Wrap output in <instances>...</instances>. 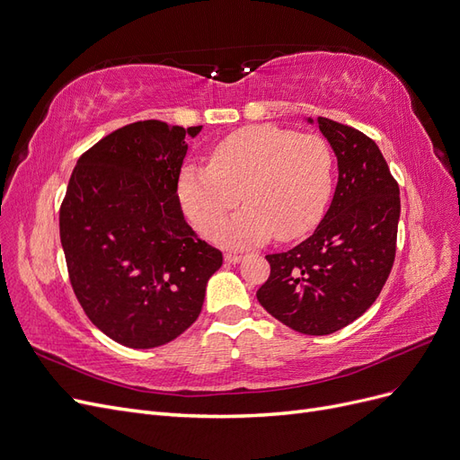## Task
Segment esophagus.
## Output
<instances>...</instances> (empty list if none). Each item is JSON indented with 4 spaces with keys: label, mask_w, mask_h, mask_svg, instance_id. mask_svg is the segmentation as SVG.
<instances>
[{
    "label": "esophagus",
    "mask_w": 460,
    "mask_h": 460,
    "mask_svg": "<svg viewBox=\"0 0 460 460\" xmlns=\"http://www.w3.org/2000/svg\"><path fill=\"white\" fill-rule=\"evenodd\" d=\"M243 260V253H239V252H227L226 253V261H229V263H239Z\"/></svg>",
    "instance_id": "1"
}]
</instances>
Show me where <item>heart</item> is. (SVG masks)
<instances>
[{
    "label": "heart",
    "mask_w": 460,
    "mask_h": 460,
    "mask_svg": "<svg viewBox=\"0 0 460 460\" xmlns=\"http://www.w3.org/2000/svg\"><path fill=\"white\" fill-rule=\"evenodd\" d=\"M333 178L335 157L324 138L250 125L221 138L208 164L181 166L176 193L202 234H210L241 194L247 207L212 236L227 246H248L273 234L294 241L309 233L326 212Z\"/></svg>",
    "instance_id": "b5f03b06"
}]
</instances>
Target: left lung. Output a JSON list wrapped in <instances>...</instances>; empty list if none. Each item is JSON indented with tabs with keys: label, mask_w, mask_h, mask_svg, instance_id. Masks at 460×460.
Listing matches in <instances>:
<instances>
[{
	"label": "left lung",
	"mask_w": 460,
	"mask_h": 460,
	"mask_svg": "<svg viewBox=\"0 0 460 460\" xmlns=\"http://www.w3.org/2000/svg\"><path fill=\"white\" fill-rule=\"evenodd\" d=\"M316 121L337 155L333 200L309 239L265 256L270 275L256 296L284 326L328 335L362 316L383 290L396 258L400 187L369 136Z\"/></svg>",
	"instance_id": "left-lung-1"
}]
</instances>
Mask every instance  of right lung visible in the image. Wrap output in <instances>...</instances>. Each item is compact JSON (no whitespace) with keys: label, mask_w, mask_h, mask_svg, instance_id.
<instances>
[{"label":"right lung","mask_w":460,"mask_h":460,"mask_svg":"<svg viewBox=\"0 0 460 460\" xmlns=\"http://www.w3.org/2000/svg\"><path fill=\"white\" fill-rule=\"evenodd\" d=\"M157 119L113 130L79 157L60 207L74 294L93 324L130 349L172 341L200 314L221 252L187 226L176 193L185 138Z\"/></svg>","instance_id":"right-lung-1"}]
</instances>
